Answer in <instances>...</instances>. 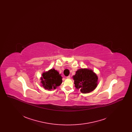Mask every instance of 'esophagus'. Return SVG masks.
Wrapping results in <instances>:
<instances>
[{"instance_id":"obj_1","label":"esophagus","mask_w":132,"mask_h":132,"mask_svg":"<svg viewBox=\"0 0 132 132\" xmlns=\"http://www.w3.org/2000/svg\"><path fill=\"white\" fill-rule=\"evenodd\" d=\"M66 78H67V79H70V76H68L66 77Z\"/></svg>"}]
</instances>
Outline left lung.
<instances>
[{"label": "left lung", "instance_id": "obj_1", "mask_svg": "<svg viewBox=\"0 0 132 132\" xmlns=\"http://www.w3.org/2000/svg\"><path fill=\"white\" fill-rule=\"evenodd\" d=\"M73 77L76 88L83 94L90 93L97 87V76L91 70L79 69Z\"/></svg>", "mask_w": 132, "mask_h": 132}]
</instances>
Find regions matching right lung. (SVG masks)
I'll use <instances>...</instances> for the list:
<instances>
[{"instance_id": "right-lung-1", "label": "right lung", "mask_w": 132, "mask_h": 132, "mask_svg": "<svg viewBox=\"0 0 132 132\" xmlns=\"http://www.w3.org/2000/svg\"><path fill=\"white\" fill-rule=\"evenodd\" d=\"M41 82L44 88L48 90L56 88L59 86L62 82V77L55 69H51L47 72L43 74Z\"/></svg>"}]
</instances>
